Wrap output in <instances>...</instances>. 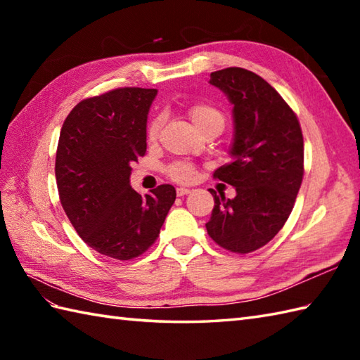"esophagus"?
Listing matches in <instances>:
<instances>
[{
    "label": "esophagus",
    "mask_w": 360,
    "mask_h": 360,
    "mask_svg": "<svg viewBox=\"0 0 360 360\" xmlns=\"http://www.w3.org/2000/svg\"><path fill=\"white\" fill-rule=\"evenodd\" d=\"M188 193H190V188H186V187L176 188V195H178V196H184V195H188Z\"/></svg>",
    "instance_id": "34e87169"
}]
</instances>
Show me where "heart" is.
Listing matches in <instances>:
<instances>
[{"mask_svg":"<svg viewBox=\"0 0 360 360\" xmlns=\"http://www.w3.org/2000/svg\"><path fill=\"white\" fill-rule=\"evenodd\" d=\"M188 114H190V119H192L195 127L200 129V131L212 128V127L223 128L224 122H226L224 114L221 112L218 108H215V106L209 105V103H196L193 106H190ZM160 127H162V116H158L150 122L148 128H147L148 141L156 139ZM167 174L174 181L188 182L193 179L195 168L192 164L182 162V160H179V162H173L167 167Z\"/></svg>","mask_w":360,"mask_h":360,"instance_id":"b5f03b06","label":"heart"}]
</instances>
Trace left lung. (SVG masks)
<instances>
[{"label": "left lung", "instance_id": "1", "mask_svg": "<svg viewBox=\"0 0 360 360\" xmlns=\"http://www.w3.org/2000/svg\"><path fill=\"white\" fill-rule=\"evenodd\" d=\"M233 105L232 160L213 178L235 187L229 200L217 195L207 227L210 238L236 254L269 243L292 212L303 179V134L283 97L255 72L226 68L210 74Z\"/></svg>", "mask_w": 360, "mask_h": 360}]
</instances>
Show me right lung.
<instances>
[{
    "label": "right lung",
    "mask_w": 360,
    "mask_h": 360,
    "mask_svg": "<svg viewBox=\"0 0 360 360\" xmlns=\"http://www.w3.org/2000/svg\"><path fill=\"white\" fill-rule=\"evenodd\" d=\"M158 89L117 88L77 103L60 131V202L89 248L114 259L142 255L176 200L170 184L139 195L131 164L147 151V117Z\"/></svg>",
    "instance_id": "add662e5"
}]
</instances>
